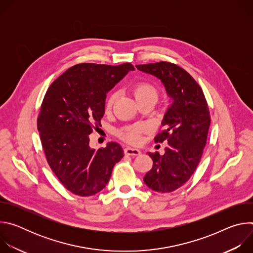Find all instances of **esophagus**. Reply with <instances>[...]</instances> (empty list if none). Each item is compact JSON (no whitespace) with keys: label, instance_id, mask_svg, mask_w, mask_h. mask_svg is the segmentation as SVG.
Masks as SVG:
<instances>
[{"label":"esophagus","instance_id":"1","mask_svg":"<svg viewBox=\"0 0 253 253\" xmlns=\"http://www.w3.org/2000/svg\"><path fill=\"white\" fill-rule=\"evenodd\" d=\"M124 152H125L126 155H131V156H137V155H140V154H141V151H140L139 149L132 148V147H127V148H125Z\"/></svg>","mask_w":253,"mask_h":253}]
</instances>
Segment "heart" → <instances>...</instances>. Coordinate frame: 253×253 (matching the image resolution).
<instances>
[{
    "label": "heart",
    "instance_id": "b5f03b06",
    "mask_svg": "<svg viewBox=\"0 0 253 253\" xmlns=\"http://www.w3.org/2000/svg\"><path fill=\"white\" fill-rule=\"evenodd\" d=\"M132 92L137 101L145 97H150V96L156 97L157 95L155 88L150 83L144 82V81L137 82L136 84H134L132 88ZM114 102H115V94L112 93L106 99V102H105L106 111L111 110ZM148 129H149L148 126L144 123L126 126L119 131V136L126 142H129L132 144H139L142 140V134L144 132L148 131Z\"/></svg>",
    "mask_w": 253,
    "mask_h": 253
}]
</instances>
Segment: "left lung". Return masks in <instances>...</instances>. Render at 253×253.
<instances>
[{
  "instance_id": "left-lung-1",
  "label": "left lung",
  "mask_w": 253,
  "mask_h": 253,
  "mask_svg": "<svg viewBox=\"0 0 253 253\" xmlns=\"http://www.w3.org/2000/svg\"><path fill=\"white\" fill-rule=\"evenodd\" d=\"M163 83L171 104L155 142H165V153H148L153 166L144 182L154 191L172 192L185 184L196 170L207 140L210 113L201 87L181 67L169 62L137 65Z\"/></svg>"
}]
</instances>
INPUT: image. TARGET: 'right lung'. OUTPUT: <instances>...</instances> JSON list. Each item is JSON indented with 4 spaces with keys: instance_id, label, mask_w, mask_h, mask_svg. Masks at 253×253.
<instances>
[{
    "instance_id": "right-lung-1",
    "label": "right lung",
    "mask_w": 253,
    "mask_h": 253,
    "mask_svg": "<svg viewBox=\"0 0 253 253\" xmlns=\"http://www.w3.org/2000/svg\"><path fill=\"white\" fill-rule=\"evenodd\" d=\"M133 70L130 63L77 64L46 92L38 131L50 168L72 193L91 196L100 192L109 181L114 165L124 156L116 142L92 149L89 135L101 126L107 92Z\"/></svg>"
}]
</instances>
